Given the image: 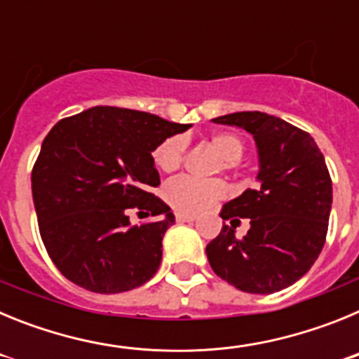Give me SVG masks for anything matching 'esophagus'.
Segmentation results:
<instances>
[{"instance_id": "esophagus-1", "label": "esophagus", "mask_w": 359, "mask_h": 359, "mask_svg": "<svg viewBox=\"0 0 359 359\" xmlns=\"http://www.w3.org/2000/svg\"><path fill=\"white\" fill-rule=\"evenodd\" d=\"M176 221H177V223H192V221H196V215L194 214H183V212H177V214H176Z\"/></svg>"}]
</instances>
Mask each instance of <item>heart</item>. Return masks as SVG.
Masks as SVG:
<instances>
[{"label": "heart", "mask_w": 359, "mask_h": 359, "mask_svg": "<svg viewBox=\"0 0 359 359\" xmlns=\"http://www.w3.org/2000/svg\"><path fill=\"white\" fill-rule=\"evenodd\" d=\"M208 145L221 156L215 170H233L244 154V142L236 133H214L208 138ZM185 156V140L182 136L165 138L154 152L152 161L161 172H174L182 167ZM226 196V185L221 180H196L190 176H180L170 180L163 187V198L177 212L196 214L210 208L214 203Z\"/></svg>", "instance_id": "1"}]
</instances>
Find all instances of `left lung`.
Here are the masks:
<instances>
[{"instance_id":"8db88e82","label":"left lung","mask_w":359,"mask_h":359,"mask_svg":"<svg viewBox=\"0 0 359 359\" xmlns=\"http://www.w3.org/2000/svg\"><path fill=\"white\" fill-rule=\"evenodd\" d=\"M253 135L261 187L244 190L221 210L230 221L207 244L217 277L237 290L269 294L291 286L311 269L325 243L332 205V182L309 133L261 111L217 116ZM239 218L250 219L243 240L235 237Z\"/></svg>"}]
</instances>
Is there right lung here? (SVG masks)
I'll return each mask as SVG.
<instances>
[{
  "instance_id": "1",
  "label": "right lung",
  "mask_w": 359,
  "mask_h": 359,
  "mask_svg": "<svg viewBox=\"0 0 359 359\" xmlns=\"http://www.w3.org/2000/svg\"><path fill=\"white\" fill-rule=\"evenodd\" d=\"M189 128L109 106L53 126L32 169V196L44 248L68 280L111 294L156 273L174 215L151 192L160 185L152 151ZM133 208L155 219L133 227Z\"/></svg>"
}]
</instances>
